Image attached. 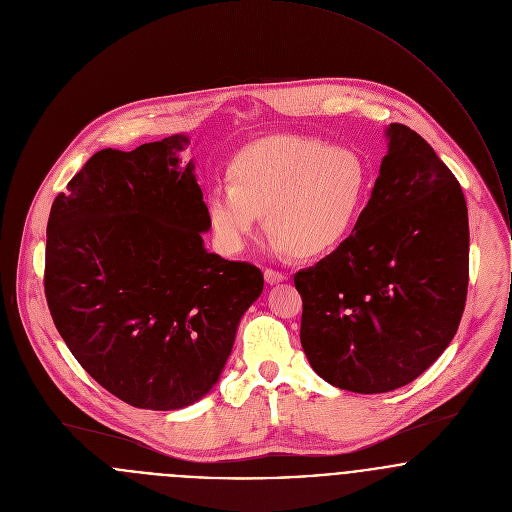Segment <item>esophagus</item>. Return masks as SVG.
Here are the masks:
<instances>
[{"label": "esophagus", "instance_id": "1", "mask_svg": "<svg viewBox=\"0 0 512 512\" xmlns=\"http://www.w3.org/2000/svg\"><path fill=\"white\" fill-rule=\"evenodd\" d=\"M264 278H266V282L272 286V284L284 282V280H286V274H284V272H276V270H272V268H266V270H264Z\"/></svg>", "mask_w": 512, "mask_h": 512}]
</instances>
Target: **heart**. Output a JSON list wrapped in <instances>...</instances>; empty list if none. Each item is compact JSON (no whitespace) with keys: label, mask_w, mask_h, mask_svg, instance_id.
<instances>
[{"label":"heart","mask_w":512,"mask_h":512,"mask_svg":"<svg viewBox=\"0 0 512 512\" xmlns=\"http://www.w3.org/2000/svg\"><path fill=\"white\" fill-rule=\"evenodd\" d=\"M228 180L206 196L210 230L226 254L246 248L264 212L276 252L328 254L349 238L369 194L359 151L290 135L244 147L230 161Z\"/></svg>","instance_id":"1"}]
</instances>
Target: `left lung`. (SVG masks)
<instances>
[{
  "instance_id": "1",
  "label": "left lung",
  "mask_w": 512,
  "mask_h": 512,
  "mask_svg": "<svg viewBox=\"0 0 512 512\" xmlns=\"http://www.w3.org/2000/svg\"><path fill=\"white\" fill-rule=\"evenodd\" d=\"M349 238L294 276L312 369L353 393L417 379L457 334L469 284V216L455 174L405 125Z\"/></svg>"
}]
</instances>
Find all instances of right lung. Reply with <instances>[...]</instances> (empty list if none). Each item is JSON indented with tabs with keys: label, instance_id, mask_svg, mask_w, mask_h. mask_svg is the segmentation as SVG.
Listing matches in <instances>:
<instances>
[{
	"label": "right lung",
	"instance_id": "1",
	"mask_svg": "<svg viewBox=\"0 0 512 512\" xmlns=\"http://www.w3.org/2000/svg\"><path fill=\"white\" fill-rule=\"evenodd\" d=\"M186 135L103 149L53 200L45 298L81 367L121 401L172 411L220 379L260 268L204 248L210 230Z\"/></svg>",
	"mask_w": 512,
	"mask_h": 512
}]
</instances>
